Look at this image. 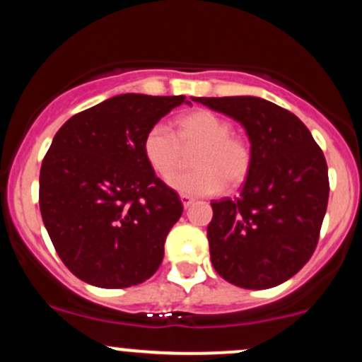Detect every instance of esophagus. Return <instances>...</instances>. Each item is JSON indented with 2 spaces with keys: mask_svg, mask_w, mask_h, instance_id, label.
<instances>
[{
  "mask_svg": "<svg viewBox=\"0 0 362 362\" xmlns=\"http://www.w3.org/2000/svg\"><path fill=\"white\" fill-rule=\"evenodd\" d=\"M180 201H182V204H184V207L187 209V207L192 204L194 199L190 197V195H187V194H180Z\"/></svg>",
  "mask_w": 362,
  "mask_h": 362,
  "instance_id": "obj_1",
  "label": "esophagus"
}]
</instances>
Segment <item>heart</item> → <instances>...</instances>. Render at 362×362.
Listing matches in <instances>:
<instances>
[{
	"label": "heart",
	"mask_w": 362,
	"mask_h": 362,
	"mask_svg": "<svg viewBox=\"0 0 362 362\" xmlns=\"http://www.w3.org/2000/svg\"><path fill=\"white\" fill-rule=\"evenodd\" d=\"M195 148V170L168 178L167 184L177 192L194 197L214 195L226 184L240 185L250 173V144L233 134L230 120L211 110H195L178 119L177 134L167 124L156 122L143 139L144 158L160 177L172 175L180 165L184 149Z\"/></svg>",
	"instance_id": "b5f03b06"
}]
</instances>
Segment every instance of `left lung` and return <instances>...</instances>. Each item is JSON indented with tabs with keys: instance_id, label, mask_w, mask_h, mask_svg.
<instances>
[{
	"instance_id": "8db88e82",
	"label": "left lung",
	"mask_w": 362,
	"mask_h": 362,
	"mask_svg": "<svg viewBox=\"0 0 362 362\" xmlns=\"http://www.w3.org/2000/svg\"><path fill=\"white\" fill-rule=\"evenodd\" d=\"M194 102L238 120L252 149L240 197L211 202L213 267L245 289L279 286L301 271L317 248L330 190L323 151L296 115L264 98Z\"/></svg>"
}]
</instances>
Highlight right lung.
Wrapping results in <instances>:
<instances>
[{"mask_svg":"<svg viewBox=\"0 0 362 362\" xmlns=\"http://www.w3.org/2000/svg\"><path fill=\"white\" fill-rule=\"evenodd\" d=\"M182 103H190L184 95H117L73 115L54 136L40 168V214L78 279L120 289L160 267L184 206L149 167L143 139Z\"/></svg>","mask_w":362,"mask_h":362,"instance_id":"1","label":"right lung"}]
</instances>
